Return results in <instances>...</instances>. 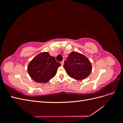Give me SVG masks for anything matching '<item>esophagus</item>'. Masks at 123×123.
I'll list each match as a JSON object with an SVG mask.
<instances>
[{"label":"esophagus","mask_w":123,"mask_h":123,"mask_svg":"<svg viewBox=\"0 0 123 123\" xmlns=\"http://www.w3.org/2000/svg\"><path fill=\"white\" fill-rule=\"evenodd\" d=\"M64 61H62V62H61V64L62 66H63L64 65Z\"/></svg>","instance_id":"obj_1"}]
</instances>
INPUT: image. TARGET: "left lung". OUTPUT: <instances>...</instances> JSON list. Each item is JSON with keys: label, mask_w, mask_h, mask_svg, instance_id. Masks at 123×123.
Returning a JSON list of instances; mask_svg holds the SVG:
<instances>
[{"label": "left lung", "mask_w": 123, "mask_h": 123, "mask_svg": "<svg viewBox=\"0 0 123 123\" xmlns=\"http://www.w3.org/2000/svg\"><path fill=\"white\" fill-rule=\"evenodd\" d=\"M64 67L68 75L76 80H83L90 75L92 65L89 59L77 52L70 53Z\"/></svg>", "instance_id": "8db88e82"}]
</instances>
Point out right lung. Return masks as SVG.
Segmentation results:
<instances>
[{
  "mask_svg": "<svg viewBox=\"0 0 123 123\" xmlns=\"http://www.w3.org/2000/svg\"><path fill=\"white\" fill-rule=\"evenodd\" d=\"M61 64L48 52H42L33 58L28 66L31 79L37 83H46L56 75Z\"/></svg>",
  "mask_w": 123,
  "mask_h": 123,
  "instance_id": "add662e5",
  "label": "right lung"
}]
</instances>
